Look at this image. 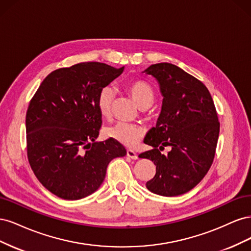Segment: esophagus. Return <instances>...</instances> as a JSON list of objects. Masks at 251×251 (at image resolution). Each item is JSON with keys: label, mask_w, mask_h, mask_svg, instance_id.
Wrapping results in <instances>:
<instances>
[{"label": "esophagus", "mask_w": 251, "mask_h": 251, "mask_svg": "<svg viewBox=\"0 0 251 251\" xmlns=\"http://www.w3.org/2000/svg\"><path fill=\"white\" fill-rule=\"evenodd\" d=\"M126 156H127L128 158L133 159V160H136V159H138L137 154H136L133 150H127V151H126Z\"/></svg>", "instance_id": "34e87169"}]
</instances>
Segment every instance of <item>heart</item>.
<instances>
[{
    "label": "heart",
    "instance_id": "heart-1",
    "mask_svg": "<svg viewBox=\"0 0 251 251\" xmlns=\"http://www.w3.org/2000/svg\"><path fill=\"white\" fill-rule=\"evenodd\" d=\"M126 88L140 108L153 103L155 98L154 91L146 81L133 80L127 82ZM114 95H115V92L110 86L103 87L98 93L96 105L98 111L103 117H107L111 114ZM143 132L142 126L134 124L123 123V121H119V123L105 127L104 130V134L108 138L115 140L126 147L135 146L142 137Z\"/></svg>",
    "mask_w": 251,
    "mask_h": 251
}]
</instances>
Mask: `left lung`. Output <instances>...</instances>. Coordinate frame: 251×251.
I'll return each mask as SVG.
<instances>
[{
  "instance_id": "obj_1",
  "label": "left lung",
  "mask_w": 251,
  "mask_h": 251,
  "mask_svg": "<svg viewBox=\"0 0 251 251\" xmlns=\"http://www.w3.org/2000/svg\"><path fill=\"white\" fill-rule=\"evenodd\" d=\"M142 73L155 77L163 97L156 126L143 140L153 149L139 155L156 165L147 188L165 197L183 195L199 183L214 161L220 132L214 100L203 82L176 65L155 64ZM166 145L172 150L165 156L158 149Z\"/></svg>"
}]
</instances>
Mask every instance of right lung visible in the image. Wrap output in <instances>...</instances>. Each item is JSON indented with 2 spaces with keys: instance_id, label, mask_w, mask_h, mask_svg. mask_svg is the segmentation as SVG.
<instances>
[{
  "instance_id": "right-lung-1",
  "label": "right lung",
  "mask_w": 251,
  "mask_h": 251,
  "mask_svg": "<svg viewBox=\"0 0 251 251\" xmlns=\"http://www.w3.org/2000/svg\"><path fill=\"white\" fill-rule=\"evenodd\" d=\"M124 69L96 62L57 69L29 103L28 160L41 183L59 198L78 200L93 194L111 160L126 155L115 140L96 141L102 124L98 93Z\"/></svg>"
}]
</instances>
